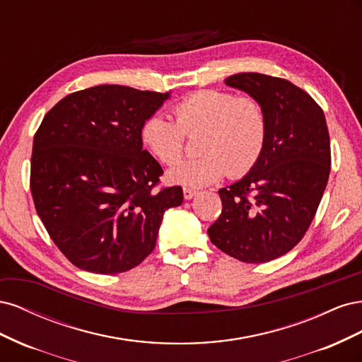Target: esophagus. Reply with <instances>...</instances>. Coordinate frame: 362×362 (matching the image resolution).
Masks as SVG:
<instances>
[{"label": "esophagus", "mask_w": 362, "mask_h": 362, "mask_svg": "<svg viewBox=\"0 0 362 362\" xmlns=\"http://www.w3.org/2000/svg\"><path fill=\"white\" fill-rule=\"evenodd\" d=\"M182 193H184V199H187V201L193 199L194 196L198 194V192L193 190V189H184V190H182Z\"/></svg>", "instance_id": "34e87169"}]
</instances>
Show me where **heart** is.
Masks as SVG:
<instances>
[{
  "instance_id": "obj_1",
  "label": "heart",
  "mask_w": 362,
  "mask_h": 362,
  "mask_svg": "<svg viewBox=\"0 0 362 362\" xmlns=\"http://www.w3.org/2000/svg\"><path fill=\"white\" fill-rule=\"evenodd\" d=\"M175 120L156 113L140 129L141 141L160 163L172 166L183 151L185 134L202 132L198 159L175 165L172 184L199 189L229 177H242L255 166L266 146L267 116L250 96L205 89L173 105Z\"/></svg>"
}]
</instances>
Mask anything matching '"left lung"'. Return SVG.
I'll return each instance as SVG.
<instances>
[{
    "label": "left lung",
    "mask_w": 362,
    "mask_h": 362,
    "mask_svg": "<svg viewBox=\"0 0 362 362\" xmlns=\"http://www.w3.org/2000/svg\"><path fill=\"white\" fill-rule=\"evenodd\" d=\"M267 116L266 146L245 177L218 190L222 214L208 228L211 243L243 262L287 254L310 228L331 172L323 110L293 83L258 72L228 76Z\"/></svg>",
    "instance_id": "8db88e82"
}]
</instances>
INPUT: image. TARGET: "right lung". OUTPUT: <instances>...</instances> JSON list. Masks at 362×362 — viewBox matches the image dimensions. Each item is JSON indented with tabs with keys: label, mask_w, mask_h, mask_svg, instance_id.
Segmentation results:
<instances>
[{
	"label": "right lung",
	"mask_w": 362,
	"mask_h": 362,
	"mask_svg": "<svg viewBox=\"0 0 362 362\" xmlns=\"http://www.w3.org/2000/svg\"><path fill=\"white\" fill-rule=\"evenodd\" d=\"M170 92L101 84L64 96L33 140L30 189L52 242L78 269L115 275L156 247L180 185L154 192L163 169L140 129Z\"/></svg>",
	"instance_id": "add662e5"
}]
</instances>
